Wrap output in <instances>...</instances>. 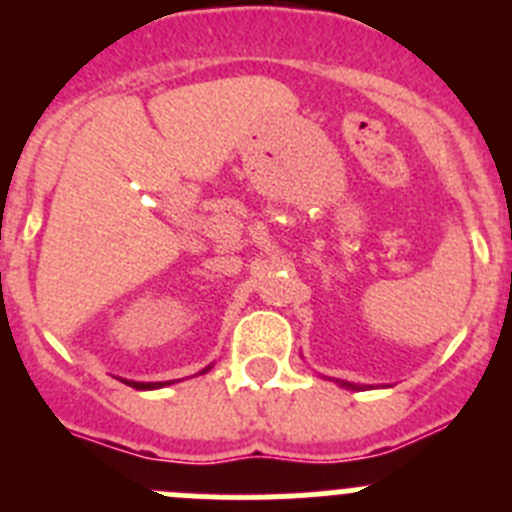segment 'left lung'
<instances>
[{"instance_id": "left-lung-1", "label": "left lung", "mask_w": 512, "mask_h": 512, "mask_svg": "<svg viewBox=\"0 0 512 512\" xmlns=\"http://www.w3.org/2000/svg\"><path fill=\"white\" fill-rule=\"evenodd\" d=\"M341 384H343V387H351V390H356L354 384H348V382H341Z\"/></svg>"}]
</instances>
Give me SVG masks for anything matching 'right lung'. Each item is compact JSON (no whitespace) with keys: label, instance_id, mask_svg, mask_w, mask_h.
<instances>
[{"label":"right lung","instance_id":"right-lung-1","mask_svg":"<svg viewBox=\"0 0 512 512\" xmlns=\"http://www.w3.org/2000/svg\"><path fill=\"white\" fill-rule=\"evenodd\" d=\"M125 384H130V387H135V390H153V387H164V384H143V382H125Z\"/></svg>","mask_w":512,"mask_h":512}]
</instances>
